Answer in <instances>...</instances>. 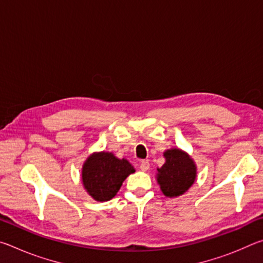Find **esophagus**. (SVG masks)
Returning a JSON list of instances; mask_svg holds the SVG:
<instances>
[{
    "label": "esophagus",
    "instance_id": "34e87169",
    "mask_svg": "<svg viewBox=\"0 0 263 263\" xmlns=\"http://www.w3.org/2000/svg\"><path fill=\"white\" fill-rule=\"evenodd\" d=\"M139 168H140V171H142V172L148 171V168H149V162L147 161V160H142V161H140Z\"/></svg>",
    "mask_w": 263,
    "mask_h": 263
}]
</instances>
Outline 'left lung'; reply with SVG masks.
Here are the masks:
<instances>
[{
  "instance_id": "obj_1",
  "label": "left lung",
  "mask_w": 263,
  "mask_h": 263,
  "mask_svg": "<svg viewBox=\"0 0 263 263\" xmlns=\"http://www.w3.org/2000/svg\"><path fill=\"white\" fill-rule=\"evenodd\" d=\"M166 162L158 168L157 181L167 197L183 195L194 184L197 168L194 160L180 148H171L163 153Z\"/></svg>"
}]
</instances>
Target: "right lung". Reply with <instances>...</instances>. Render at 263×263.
I'll use <instances>...</instances> for the list:
<instances>
[{
	"label": "right lung",
	"mask_w": 263,
	"mask_h": 263,
	"mask_svg": "<svg viewBox=\"0 0 263 263\" xmlns=\"http://www.w3.org/2000/svg\"><path fill=\"white\" fill-rule=\"evenodd\" d=\"M135 172L126 159L116 158L110 152L92 153L83 163L82 183L95 201L106 202L115 197L124 180Z\"/></svg>",
	"instance_id": "1"
}]
</instances>
